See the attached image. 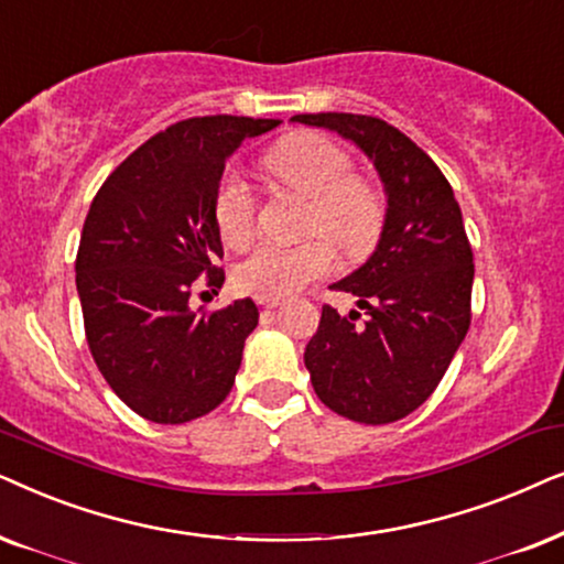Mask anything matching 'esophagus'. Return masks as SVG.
I'll list each match as a JSON object with an SVG mask.
<instances>
[{
	"label": "esophagus",
	"mask_w": 564,
	"mask_h": 564,
	"mask_svg": "<svg viewBox=\"0 0 564 564\" xmlns=\"http://www.w3.org/2000/svg\"><path fill=\"white\" fill-rule=\"evenodd\" d=\"M258 304L262 306V310H278V306H281L283 302H281V299H262V296H258Z\"/></svg>",
	"instance_id": "34e87169"
}]
</instances>
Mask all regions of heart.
Wrapping results in <instances>:
<instances>
[{
	"label": "heart",
	"mask_w": 564,
	"mask_h": 564,
	"mask_svg": "<svg viewBox=\"0 0 564 564\" xmlns=\"http://www.w3.org/2000/svg\"><path fill=\"white\" fill-rule=\"evenodd\" d=\"M265 167L278 183L310 198L306 231L317 237L296 245H260L235 268V283L247 294L283 299L335 268V247L366 254L384 227V195L369 180L350 175L352 162L325 133L304 131L270 149ZM216 227L229 247H245L254 235V195L237 172H229L216 191ZM327 234L330 238H322Z\"/></svg>",
	"instance_id": "heart-1"
}]
</instances>
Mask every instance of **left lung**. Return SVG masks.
<instances>
[{"label": "left lung", "instance_id": "left-lung-1", "mask_svg": "<svg viewBox=\"0 0 564 564\" xmlns=\"http://www.w3.org/2000/svg\"><path fill=\"white\" fill-rule=\"evenodd\" d=\"M294 123L340 133L373 162L387 195L377 250L343 281L358 296L340 317L322 306L304 350L312 387L337 415L366 425L417 410L452 364L471 319L475 262L462 208L435 162L387 120L352 112H304Z\"/></svg>", "mask_w": 564, "mask_h": 564}]
</instances>
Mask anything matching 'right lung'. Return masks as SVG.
Returning a JSON list of instances; mask_svg holds the SVG:
<instances>
[{
    "label": "right lung",
    "instance_id": "obj_1",
    "mask_svg": "<svg viewBox=\"0 0 564 564\" xmlns=\"http://www.w3.org/2000/svg\"><path fill=\"white\" fill-rule=\"evenodd\" d=\"M281 120L187 118L126 156L97 191L82 229L77 291L97 369L112 392L152 423L180 425L227 400L252 299L219 312L191 310L195 278L221 289L216 191L245 139Z\"/></svg>",
    "mask_w": 564,
    "mask_h": 564
}]
</instances>
